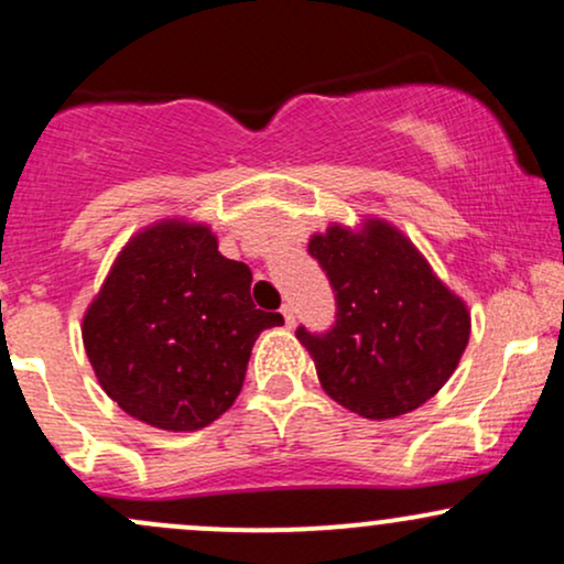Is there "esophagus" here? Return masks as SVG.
<instances>
[{"label":"esophagus","mask_w":564,"mask_h":564,"mask_svg":"<svg viewBox=\"0 0 564 564\" xmlns=\"http://www.w3.org/2000/svg\"><path fill=\"white\" fill-rule=\"evenodd\" d=\"M281 315H283V321H286V326H289V328L294 326L296 315H294V307H291V304H283V307H281Z\"/></svg>","instance_id":"esophagus-1"}]
</instances>
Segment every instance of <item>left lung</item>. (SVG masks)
Wrapping results in <instances>:
<instances>
[{
	"instance_id": "8db88e82",
	"label": "left lung",
	"mask_w": 564,
	"mask_h": 564,
	"mask_svg": "<svg viewBox=\"0 0 564 564\" xmlns=\"http://www.w3.org/2000/svg\"><path fill=\"white\" fill-rule=\"evenodd\" d=\"M307 251L326 270L336 323L296 328L328 398L364 419H394L435 398L467 349L471 318L394 225H332Z\"/></svg>"
}]
</instances>
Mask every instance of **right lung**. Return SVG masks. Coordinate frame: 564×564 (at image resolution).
I'll return each mask as SVG.
<instances>
[{
	"label": "right lung",
	"instance_id": "add662e5",
	"mask_svg": "<svg viewBox=\"0 0 564 564\" xmlns=\"http://www.w3.org/2000/svg\"><path fill=\"white\" fill-rule=\"evenodd\" d=\"M281 313L251 302V270L217 236L161 219L129 238L93 304L82 339L121 411L166 432H196L236 403L251 347Z\"/></svg>",
	"mask_w": 564,
	"mask_h": 564
}]
</instances>
